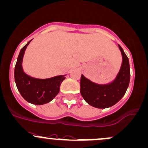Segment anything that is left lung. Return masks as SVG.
<instances>
[{
	"label": "left lung",
	"mask_w": 148,
	"mask_h": 148,
	"mask_svg": "<svg viewBox=\"0 0 148 148\" xmlns=\"http://www.w3.org/2000/svg\"><path fill=\"white\" fill-rule=\"evenodd\" d=\"M122 56V62L119 71L112 82L108 84H98L90 82L82 74L81 95L85 101L96 108H108L113 106L126 93L130 82L129 58L119 45Z\"/></svg>",
	"instance_id": "8db88e82"
}]
</instances>
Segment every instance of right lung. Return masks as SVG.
<instances>
[{"label":"right lung","instance_id":"add662e5","mask_svg":"<svg viewBox=\"0 0 148 148\" xmlns=\"http://www.w3.org/2000/svg\"><path fill=\"white\" fill-rule=\"evenodd\" d=\"M29 40L19 52L15 67L14 82L19 92L23 98L29 103L39 105L51 101L60 91L61 83L66 75H60L49 79H36L29 76L22 69V61Z\"/></svg>","mask_w":148,"mask_h":148}]
</instances>
